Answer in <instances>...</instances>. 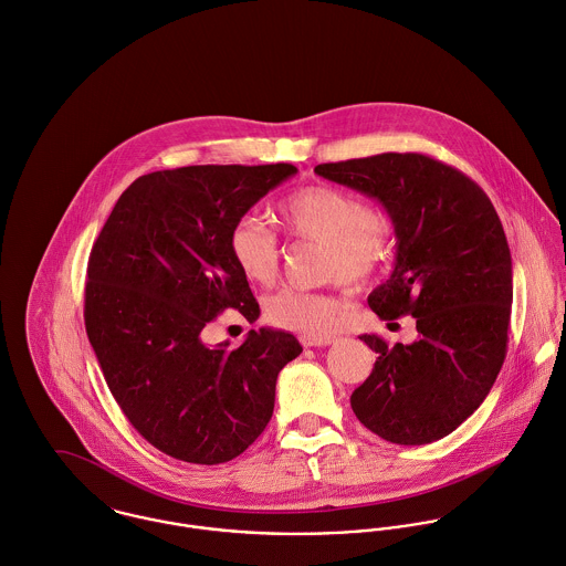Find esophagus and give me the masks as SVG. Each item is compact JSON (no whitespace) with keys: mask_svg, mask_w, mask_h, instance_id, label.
<instances>
[{"mask_svg":"<svg viewBox=\"0 0 566 566\" xmlns=\"http://www.w3.org/2000/svg\"><path fill=\"white\" fill-rule=\"evenodd\" d=\"M302 345L304 347H326V345H333L335 337H302Z\"/></svg>","mask_w":566,"mask_h":566,"instance_id":"34e87169","label":"esophagus"}]
</instances>
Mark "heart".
Instances as JSON below:
<instances>
[{
    "instance_id": "1",
    "label": "heart",
    "mask_w": 566,
    "mask_h": 566,
    "mask_svg": "<svg viewBox=\"0 0 566 566\" xmlns=\"http://www.w3.org/2000/svg\"><path fill=\"white\" fill-rule=\"evenodd\" d=\"M275 221L286 235L322 244L319 275L345 286L369 282L396 244V221L387 208L367 206L356 195L328 184L304 186L286 195L275 208ZM229 253L249 282L275 284L282 249L273 231L242 219L229 231ZM264 319L302 337H331L343 324V304L337 297L286 289L266 300Z\"/></svg>"
}]
</instances>
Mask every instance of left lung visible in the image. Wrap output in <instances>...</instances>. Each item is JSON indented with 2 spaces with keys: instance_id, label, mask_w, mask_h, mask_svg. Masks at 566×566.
I'll return each mask as SVG.
<instances>
[{
  "instance_id": "8db88e82",
  "label": "left lung",
  "mask_w": 566,
  "mask_h": 566,
  "mask_svg": "<svg viewBox=\"0 0 566 566\" xmlns=\"http://www.w3.org/2000/svg\"><path fill=\"white\" fill-rule=\"evenodd\" d=\"M315 172L374 197L396 221V264L369 297L385 322L416 317L418 340L376 354L349 405L391 444L447 438L490 394L507 354L512 255L488 195L461 170L422 153L319 164Z\"/></svg>"
}]
</instances>
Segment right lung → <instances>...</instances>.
Here are the masks:
<instances>
[{
    "label": "right lung",
    "instance_id": "right-lung-1",
    "mask_svg": "<svg viewBox=\"0 0 566 566\" xmlns=\"http://www.w3.org/2000/svg\"><path fill=\"white\" fill-rule=\"evenodd\" d=\"M295 172L293 164H210L144 175L92 247L87 337L133 429L175 459L214 465L247 451L273 416L280 369L302 352L271 328L235 349L203 343L227 308L258 319L229 231Z\"/></svg>",
    "mask_w": 566,
    "mask_h": 566
}]
</instances>
